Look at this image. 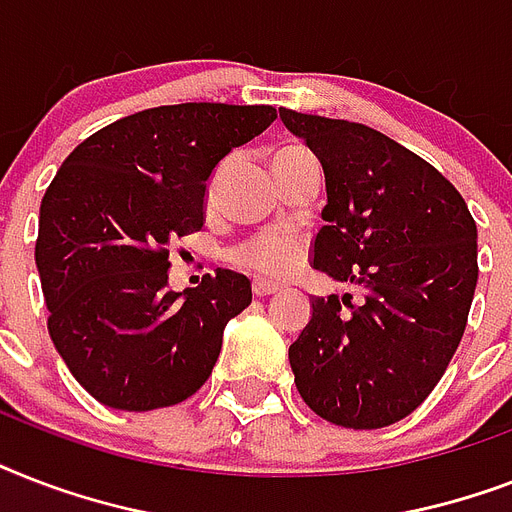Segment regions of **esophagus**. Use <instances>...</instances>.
<instances>
[{
	"label": "esophagus",
	"instance_id": "obj_1",
	"mask_svg": "<svg viewBox=\"0 0 512 512\" xmlns=\"http://www.w3.org/2000/svg\"><path fill=\"white\" fill-rule=\"evenodd\" d=\"M276 292H279V284H271V281H263V279L252 281V295L255 297H268V295H276Z\"/></svg>",
	"mask_w": 512,
	"mask_h": 512
}]
</instances>
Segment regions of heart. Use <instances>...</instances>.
<instances>
[{"label":"heart","mask_w":512,"mask_h":512,"mask_svg":"<svg viewBox=\"0 0 512 512\" xmlns=\"http://www.w3.org/2000/svg\"><path fill=\"white\" fill-rule=\"evenodd\" d=\"M303 148H281L279 154L273 156V162H281V159H287V156L300 154ZM217 170L215 180L220 177ZM239 257L247 265H252L255 271L265 273V276H287L289 271H295L297 263H300V257H303V247H300V241L292 239V236H265V239L255 241V244H247V247L241 249Z\"/></svg>","instance_id":"b5f03b06"}]
</instances>
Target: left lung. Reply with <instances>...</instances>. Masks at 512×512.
<instances>
[{
	"label": "left lung",
	"instance_id": "obj_1",
	"mask_svg": "<svg viewBox=\"0 0 512 512\" xmlns=\"http://www.w3.org/2000/svg\"><path fill=\"white\" fill-rule=\"evenodd\" d=\"M279 116L327 183L311 265L361 289V303L313 297L289 345L295 385L324 420L385 428L428 398L460 345L478 281L476 220L441 172L388 135L289 108Z\"/></svg>",
	"mask_w": 512,
	"mask_h": 512
}]
</instances>
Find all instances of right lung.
<instances>
[{
    "instance_id": "obj_1",
    "label": "right lung",
    "mask_w": 512,
    "mask_h": 512,
    "mask_svg": "<svg viewBox=\"0 0 512 512\" xmlns=\"http://www.w3.org/2000/svg\"><path fill=\"white\" fill-rule=\"evenodd\" d=\"M276 119L271 106L180 103L124 116L79 143L39 207L36 271L50 337L76 382L111 409L193 396L225 324L252 303L236 271L170 289V241L207 220L217 164Z\"/></svg>"
}]
</instances>
